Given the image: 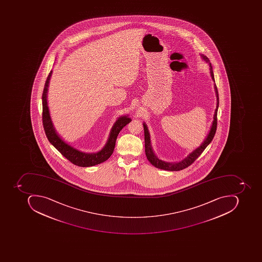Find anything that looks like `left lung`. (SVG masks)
I'll return each instance as SVG.
<instances>
[{"instance_id": "obj_1", "label": "left lung", "mask_w": 262, "mask_h": 262, "mask_svg": "<svg viewBox=\"0 0 262 262\" xmlns=\"http://www.w3.org/2000/svg\"><path fill=\"white\" fill-rule=\"evenodd\" d=\"M202 60H205L208 64L209 65V70H210L211 77L212 80L215 82L214 79L213 71H212V64L209 62V58L204 54H201ZM214 90H215V96H216V107H215V113H214L213 120H212V125H211L210 130H209V134L205 138V140L202 142L199 147L193 149L191 152L179 162H166V161H162L160 159L158 156L156 155L152 149V145H151L150 134H149V130H148L147 125L146 123H143L144 127V135H145V152L146 158L148 161L152 164L154 167L160 169L165 170V171H180V170L184 169L190 166L195 160L199 158V156L202 154L205 148L207 147L208 145L210 144L213 139L214 135L216 130V127H217V111L219 108V94H218L217 88L216 85L214 83Z\"/></svg>"}]
</instances>
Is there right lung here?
<instances>
[{
  "label": "right lung",
  "mask_w": 262,
  "mask_h": 262,
  "mask_svg": "<svg viewBox=\"0 0 262 262\" xmlns=\"http://www.w3.org/2000/svg\"><path fill=\"white\" fill-rule=\"evenodd\" d=\"M52 73H53V71H50L46 83H45L42 98H42L43 127H44L45 133L47 135V139L64 158H67L72 164L79 166V167H91V166L97 165V164L107 161L111 157L113 150H114L116 141H117L119 133L123 127L132 121V119L129 117L128 115L119 117L115 122L111 130H110V136H108L106 143L104 145V147L98 152H82L76 148L73 147L60 137L55 129L51 117H50L48 101H47V94H48V88Z\"/></svg>",
  "instance_id": "right-lung-1"
}]
</instances>
